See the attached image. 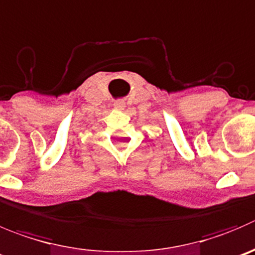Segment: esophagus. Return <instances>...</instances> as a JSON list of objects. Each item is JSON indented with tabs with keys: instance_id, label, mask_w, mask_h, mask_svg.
Returning <instances> with one entry per match:
<instances>
[{
	"instance_id": "esophagus-1",
	"label": "esophagus",
	"mask_w": 255,
	"mask_h": 255,
	"mask_svg": "<svg viewBox=\"0 0 255 255\" xmlns=\"http://www.w3.org/2000/svg\"><path fill=\"white\" fill-rule=\"evenodd\" d=\"M114 109L119 111H123L124 109H125V103H124V101H115V103H114Z\"/></svg>"
}]
</instances>
